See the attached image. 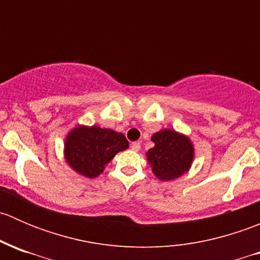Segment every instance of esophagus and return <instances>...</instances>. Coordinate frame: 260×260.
Segmentation results:
<instances>
[{"label":"esophagus","mask_w":260,"mask_h":260,"mask_svg":"<svg viewBox=\"0 0 260 260\" xmlns=\"http://www.w3.org/2000/svg\"><path fill=\"white\" fill-rule=\"evenodd\" d=\"M131 148L133 149V151H140L141 148V145L138 142H133L132 145H131Z\"/></svg>","instance_id":"obj_1"}]
</instances>
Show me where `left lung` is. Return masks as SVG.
Listing matches in <instances>:
<instances>
[{"mask_svg":"<svg viewBox=\"0 0 260 260\" xmlns=\"http://www.w3.org/2000/svg\"><path fill=\"white\" fill-rule=\"evenodd\" d=\"M151 140L154 147L148 149L146 156L157 179L175 180L188 171L193 159V147L186 136L162 129Z\"/></svg>","mask_w":260,"mask_h":260,"instance_id":"left-lung-1","label":"left lung"}]
</instances>
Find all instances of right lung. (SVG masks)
Listing matches in <instances>:
<instances>
[{"label": "right lung", "instance_id": "1", "mask_svg": "<svg viewBox=\"0 0 260 260\" xmlns=\"http://www.w3.org/2000/svg\"><path fill=\"white\" fill-rule=\"evenodd\" d=\"M127 138L108 128L79 125L65 140V159L78 174L94 179L120 151L128 148Z\"/></svg>", "mask_w": 260, "mask_h": 260}]
</instances>
